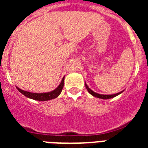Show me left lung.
<instances>
[{
	"label": "left lung",
	"mask_w": 148,
	"mask_h": 148,
	"mask_svg": "<svg viewBox=\"0 0 148 148\" xmlns=\"http://www.w3.org/2000/svg\"><path fill=\"white\" fill-rule=\"evenodd\" d=\"M85 87H86V88H87V91H88V92H90V93L91 94V95H93V96H95V97L99 98V99H112V98L115 97V96H116V95H119V94H121V92H123V91H121V92H118V93H116V94H113V95H102V94L96 93V92H94V91H92V90H90V89L88 87V86L87 85V84H86V83H85Z\"/></svg>",
	"instance_id": "obj_1"
}]
</instances>
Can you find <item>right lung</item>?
Instances as JSON below:
<instances>
[{"mask_svg": "<svg viewBox=\"0 0 148 148\" xmlns=\"http://www.w3.org/2000/svg\"><path fill=\"white\" fill-rule=\"evenodd\" d=\"M64 77L62 78V81H61V84L58 85V87L57 88L55 89L53 91H51V92H43V93H35V92H27V91H25V90H21L18 87H16V88L18 89V91L21 93H22L23 95L27 96V98H29V99H34V100L36 101H48L51 100V99H56V98L58 97V95L61 94L63 87H64Z\"/></svg>", "mask_w": 148, "mask_h": 148, "instance_id": "add662e5", "label": "right lung"}]
</instances>
